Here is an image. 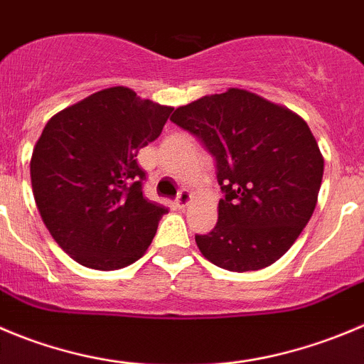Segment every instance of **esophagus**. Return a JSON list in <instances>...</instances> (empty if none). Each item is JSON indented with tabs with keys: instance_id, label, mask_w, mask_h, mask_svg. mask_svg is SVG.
Wrapping results in <instances>:
<instances>
[{
	"instance_id": "obj_1",
	"label": "esophagus",
	"mask_w": 364,
	"mask_h": 364,
	"mask_svg": "<svg viewBox=\"0 0 364 364\" xmlns=\"http://www.w3.org/2000/svg\"><path fill=\"white\" fill-rule=\"evenodd\" d=\"M189 200H191V193L182 189V191L178 193V196H176V207H178V209H184L189 203Z\"/></svg>"
}]
</instances>
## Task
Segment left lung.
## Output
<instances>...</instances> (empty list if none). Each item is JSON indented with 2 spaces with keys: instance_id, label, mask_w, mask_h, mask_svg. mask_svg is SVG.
<instances>
[{
  "instance_id": "left-lung-1",
  "label": "left lung",
  "mask_w": 364,
  "mask_h": 364,
  "mask_svg": "<svg viewBox=\"0 0 364 364\" xmlns=\"http://www.w3.org/2000/svg\"><path fill=\"white\" fill-rule=\"evenodd\" d=\"M171 121L216 161L218 223L195 240L230 272L273 264L313 216L323 157L306 121L254 92L228 89L178 107Z\"/></svg>"
}]
</instances>
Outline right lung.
I'll use <instances>...</instances> for the list:
<instances>
[{
    "label": "right lung",
    "mask_w": 364,
    "mask_h": 364,
    "mask_svg": "<svg viewBox=\"0 0 364 364\" xmlns=\"http://www.w3.org/2000/svg\"><path fill=\"white\" fill-rule=\"evenodd\" d=\"M171 112L110 87L44 127L30 162L33 196L53 240L82 266L123 268L150 247L168 209L144 198L146 173L136 157Z\"/></svg>",
    "instance_id": "add662e5"
}]
</instances>
